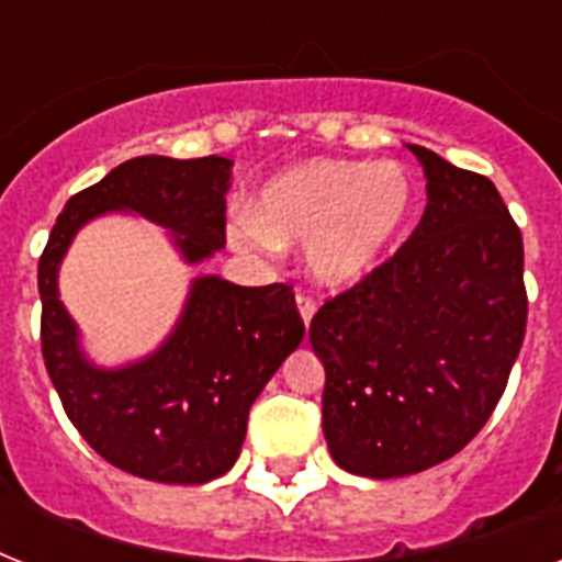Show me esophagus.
Listing matches in <instances>:
<instances>
[{"instance_id": "1", "label": "esophagus", "mask_w": 562, "mask_h": 562, "mask_svg": "<svg viewBox=\"0 0 562 562\" xmlns=\"http://www.w3.org/2000/svg\"><path fill=\"white\" fill-rule=\"evenodd\" d=\"M297 312H300V317H303V324L308 326V321H312L317 312V303L308 297V294H297Z\"/></svg>"}]
</instances>
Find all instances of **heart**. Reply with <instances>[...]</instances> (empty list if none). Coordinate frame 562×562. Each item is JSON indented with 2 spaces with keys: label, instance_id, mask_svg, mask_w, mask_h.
Segmentation results:
<instances>
[{
  "label": "heart",
  "instance_id": "heart-1",
  "mask_svg": "<svg viewBox=\"0 0 562 562\" xmlns=\"http://www.w3.org/2000/svg\"><path fill=\"white\" fill-rule=\"evenodd\" d=\"M411 210V183L393 162L312 160L268 183L256 212L229 224L233 245L273 254L306 245L308 271L324 285H350L382 262Z\"/></svg>",
  "mask_w": 562,
  "mask_h": 562
}]
</instances>
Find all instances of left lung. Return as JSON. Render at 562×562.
Segmentation results:
<instances>
[{
  "label": "left lung",
  "mask_w": 562,
  "mask_h": 562,
  "mask_svg": "<svg viewBox=\"0 0 562 562\" xmlns=\"http://www.w3.org/2000/svg\"><path fill=\"white\" fill-rule=\"evenodd\" d=\"M426 171L417 229L308 326L338 467L402 479L479 435L525 338L522 233L493 180L408 145Z\"/></svg>",
  "instance_id": "left-lung-1"
}]
</instances>
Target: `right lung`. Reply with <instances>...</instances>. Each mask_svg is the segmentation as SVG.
Segmentation results:
<instances>
[{
  "instance_id": "right-lung-1",
  "label": "right lung",
  "mask_w": 562,
  "mask_h": 562,
  "mask_svg": "<svg viewBox=\"0 0 562 562\" xmlns=\"http://www.w3.org/2000/svg\"><path fill=\"white\" fill-rule=\"evenodd\" d=\"M227 157H134L66 201L37 265L40 344L66 417L119 470L160 484L224 475L245 443L247 414L306 326L291 285L245 289L198 277L175 333L148 359L95 368L57 297V268L75 233L104 212H136L171 229L187 262L224 247Z\"/></svg>"
}]
</instances>
